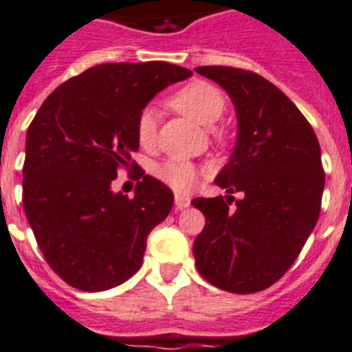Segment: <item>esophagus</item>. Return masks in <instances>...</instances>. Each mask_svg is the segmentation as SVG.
Instances as JSON below:
<instances>
[{
	"label": "esophagus",
	"instance_id": "esophagus-1",
	"mask_svg": "<svg viewBox=\"0 0 352 352\" xmlns=\"http://www.w3.org/2000/svg\"><path fill=\"white\" fill-rule=\"evenodd\" d=\"M190 204H191L190 197H186V195H175V208L177 209L190 208Z\"/></svg>",
	"mask_w": 352,
	"mask_h": 352
}]
</instances>
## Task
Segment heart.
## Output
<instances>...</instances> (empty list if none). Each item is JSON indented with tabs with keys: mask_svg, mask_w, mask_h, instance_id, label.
I'll return each instance as SVG.
<instances>
[{
	"mask_svg": "<svg viewBox=\"0 0 352 352\" xmlns=\"http://www.w3.org/2000/svg\"><path fill=\"white\" fill-rule=\"evenodd\" d=\"M170 105L186 118L209 126L217 123L226 111V98L221 91L209 82L193 80L171 94ZM155 114L152 109H143L135 121V135L143 148H150L155 143ZM153 175L171 190L188 191L197 182L199 170L193 162L173 157L153 168Z\"/></svg>",
	"mask_w": 352,
	"mask_h": 352,
	"instance_id": "b5f03b06",
	"label": "heart"
}]
</instances>
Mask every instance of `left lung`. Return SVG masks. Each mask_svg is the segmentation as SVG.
I'll list each match as a JSON object with an SVG mask.
<instances>
[{
    "label": "left lung",
    "instance_id": "left-lung-1",
    "mask_svg": "<svg viewBox=\"0 0 352 352\" xmlns=\"http://www.w3.org/2000/svg\"><path fill=\"white\" fill-rule=\"evenodd\" d=\"M195 71L227 91L238 116L234 152L214 181L229 195L191 200L206 217L195 265L221 290L261 292L285 276L317 223L326 184L320 144L295 103L258 73ZM232 192L244 195L234 208Z\"/></svg>",
    "mask_w": 352,
    "mask_h": 352
}]
</instances>
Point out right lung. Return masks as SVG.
Masks as SVG:
<instances>
[{"mask_svg": "<svg viewBox=\"0 0 352 352\" xmlns=\"http://www.w3.org/2000/svg\"><path fill=\"white\" fill-rule=\"evenodd\" d=\"M188 76L168 62L100 64L58 85L32 120L23 208L44 259L73 288L109 290L140 270L173 193L132 161L135 121L159 91ZM125 167L144 179L132 199L110 190Z\"/></svg>", "mask_w": 352, "mask_h": 352, "instance_id": "add662e5", "label": "right lung"}]
</instances>
